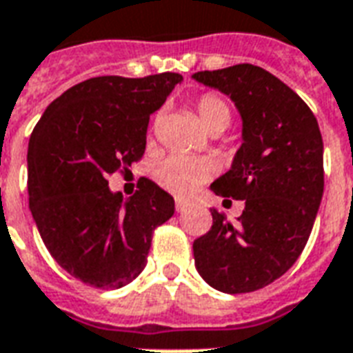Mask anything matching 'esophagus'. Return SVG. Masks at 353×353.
Wrapping results in <instances>:
<instances>
[{
  "label": "esophagus",
  "mask_w": 353,
  "mask_h": 353,
  "mask_svg": "<svg viewBox=\"0 0 353 353\" xmlns=\"http://www.w3.org/2000/svg\"><path fill=\"white\" fill-rule=\"evenodd\" d=\"M187 207H188L187 201H183V200H177L176 201V211L177 212H183V211H185V209H187Z\"/></svg>",
  "instance_id": "esophagus-1"
}]
</instances>
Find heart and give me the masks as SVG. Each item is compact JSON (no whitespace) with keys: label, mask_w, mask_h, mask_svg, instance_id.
<instances>
[{"label":"heart","mask_w":353,"mask_h":353,"mask_svg":"<svg viewBox=\"0 0 353 353\" xmlns=\"http://www.w3.org/2000/svg\"><path fill=\"white\" fill-rule=\"evenodd\" d=\"M194 109L201 128L209 133H214V131L222 133L230 125V105L216 94H203L196 101ZM212 174H214V166L207 159L185 157V155L166 157L153 170L155 181L176 196L192 194L200 185L211 179Z\"/></svg>","instance_id":"heart-1"}]
</instances>
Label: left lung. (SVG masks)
<instances>
[{"label": "left lung", "mask_w": 353, "mask_h": 353, "mask_svg": "<svg viewBox=\"0 0 353 353\" xmlns=\"http://www.w3.org/2000/svg\"><path fill=\"white\" fill-rule=\"evenodd\" d=\"M192 77L230 96L241 114L242 144L211 190L244 200L235 224L212 209L211 230L192 244L196 268L212 289L252 292L281 278L307 244L324 192L322 134L307 103L259 66Z\"/></svg>", "instance_id": "1"}]
</instances>
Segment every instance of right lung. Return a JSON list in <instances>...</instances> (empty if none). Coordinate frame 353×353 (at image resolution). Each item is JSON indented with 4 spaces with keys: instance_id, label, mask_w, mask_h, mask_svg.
<instances>
[{
    "instance_id": "obj_1",
    "label": "right lung",
    "mask_w": 353,
    "mask_h": 353,
    "mask_svg": "<svg viewBox=\"0 0 353 353\" xmlns=\"http://www.w3.org/2000/svg\"><path fill=\"white\" fill-rule=\"evenodd\" d=\"M179 74L101 75L48 105L27 150L29 209L51 257L96 289H120L146 266L153 230L174 214V198L142 177L131 198L107 177L144 155L150 114Z\"/></svg>"
}]
</instances>
